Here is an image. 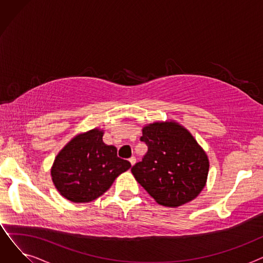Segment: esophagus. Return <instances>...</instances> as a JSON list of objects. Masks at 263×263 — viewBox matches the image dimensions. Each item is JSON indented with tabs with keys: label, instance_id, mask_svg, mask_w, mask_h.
Masks as SVG:
<instances>
[{
	"label": "esophagus",
	"instance_id": "esophagus-1",
	"mask_svg": "<svg viewBox=\"0 0 263 263\" xmlns=\"http://www.w3.org/2000/svg\"><path fill=\"white\" fill-rule=\"evenodd\" d=\"M129 161H130L131 165H134V164L136 163V159H135V157H131V158L129 159Z\"/></svg>",
	"mask_w": 263,
	"mask_h": 263
}]
</instances>
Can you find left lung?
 <instances>
[{"label":"left lung","instance_id":"8db88e82","mask_svg":"<svg viewBox=\"0 0 263 263\" xmlns=\"http://www.w3.org/2000/svg\"><path fill=\"white\" fill-rule=\"evenodd\" d=\"M141 141L148 150L131 168L136 181L165 206L194 199L209 172L208 158L194 137L178 123L156 122L143 129Z\"/></svg>","mask_w":263,"mask_h":263}]
</instances>
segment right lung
Instances as JSON below:
<instances>
[{
	"mask_svg": "<svg viewBox=\"0 0 263 263\" xmlns=\"http://www.w3.org/2000/svg\"><path fill=\"white\" fill-rule=\"evenodd\" d=\"M95 129L69 142L54 161L51 175L61 195L72 202H89L102 195L115 179L131 167L117 149L102 142Z\"/></svg>",
	"mask_w": 263,
	"mask_h": 263,
	"instance_id": "1",
	"label": "right lung"
}]
</instances>
